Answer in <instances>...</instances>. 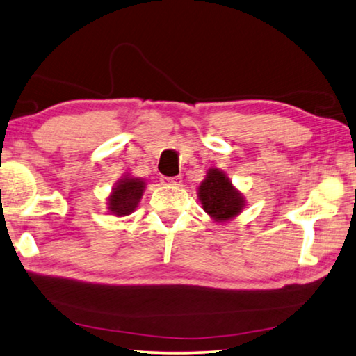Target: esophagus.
I'll return each instance as SVG.
<instances>
[{"label":"esophagus","instance_id":"34e87169","mask_svg":"<svg viewBox=\"0 0 356 356\" xmlns=\"http://www.w3.org/2000/svg\"><path fill=\"white\" fill-rule=\"evenodd\" d=\"M161 182L166 184V185L179 186V185H182V177H180V176H172V177H166V176H163V177H161Z\"/></svg>","mask_w":356,"mask_h":356}]
</instances>
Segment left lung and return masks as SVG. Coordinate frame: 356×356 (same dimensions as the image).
Listing matches in <instances>:
<instances>
[{
  "label": "left lung",
  "instance_id": "obj_1",
  "mask_svg": "<svg viewBox=\"0 0 356 356\" xmlns=\"http://www.w3.org/2000/svg\"><path fill=\"white\" fill-rule=\"evenodd\" d=\"M200 200L204 210L215 220L225 221L236 216L243 207V200L229 182L226 174L210 170L200 186Z\"/></svg>",
  "mask_w": 356,
  "mask_h": 356
}]
</instances>
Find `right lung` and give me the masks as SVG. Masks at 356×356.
<instances>
[{
  "label": "right lung",
  "mask_w": 356,
  "mask_h": 356,
  "mask_svg": "<svg viewBox=\"0 0 356 356\" xmlns=\"http://www.w3.org/2000/svg\"><path fill=\"white\" fill-rule=\"evenodd\" d=\"M144 191V182L140 179H124L114 188L110 196V209L118 216L129 215L138 206V201L141 200Z\"/></svg>",
  "instance_id": "obj_1"
}]
</instances>
